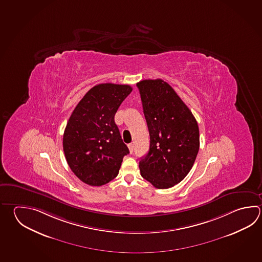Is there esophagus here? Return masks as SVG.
<instances>
[{
    "label": "esophagus",
    "mask_w": 262,
    "mask_h": 262,
    "mask_svg": "<svg viewBox=\"0 0 262 262\" xmlns=\"http://www.w3.org/2000/svg\"><path fill=\"white\" fill-rule=\"evenodd\" d=\"M128 150H129V153L133 154V152H134V144H133V143H129V144H128Z\"/></svg>",
    "instance_id": "1"
}]
</instances>
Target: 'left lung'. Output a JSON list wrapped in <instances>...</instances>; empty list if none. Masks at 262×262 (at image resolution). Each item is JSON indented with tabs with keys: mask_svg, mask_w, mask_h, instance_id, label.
<instances>
[{
	"mask_svg": "<svg viewBox=\"0 0 262 262\" xmlns=\"http://www.w3.org/2000/svg\"><path fill=\"white\" fill-rule=\"evenodd\" d=\"M150 135L148 153L139 168L158 189L181 183L193 167L199 150L196 119L172 87L162 79L137 83Z\"/></svg>",
	"mask_w": 262,
	"mask_h": 262,
	"instance_id": "obj_1",
	"label": "left lung"
}]
</instances>
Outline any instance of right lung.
Listing matches in <instances>:
<instances>
[{
	"label": "right lung",
	"instance_id": "add662e5",
	"mask_svg": "<svg viewBox=\"0 0 262 262\" xmlns=\"http://www.w3.org/2000/svg\"><path fill=\"white\" fill-rule=\"evenodd\" d=\"M133 88L129 85L98 84L79 101L69 118L63 149L69 168L91 186H101L119 174L129 153L115 123V114Z\"/></svg>",
	"mask_w": 262,
	"mask_h": 262
}]
</instances>
